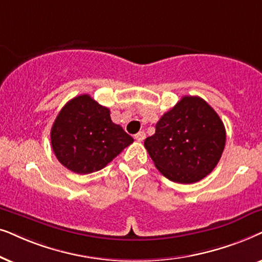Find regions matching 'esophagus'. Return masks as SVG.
Wrapping results in <instances>:
<instances>
[{
  "label": "esophagus",
  "mask_w": 262,
  "mask_h": 262,
  "mask_svg": "<svg viewBox=\"0 0 262 262\" xmlns=\"http://www.w3.org/2000/svg\"><path fill=\"white\" fill-rule=\"evenodd\" d=\"M145 138H146V134L144 133V132H139L138 134H135V140L139 141V142L144 141Z\"/></svg>",
  "instance_id": "obj_1"
}]
</instances>
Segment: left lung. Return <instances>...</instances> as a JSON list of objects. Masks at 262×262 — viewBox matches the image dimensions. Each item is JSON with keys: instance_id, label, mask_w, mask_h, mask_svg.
I'll return each mask as SVG.
<instances>
[{"instance_id": "8db88e82", "label": "left lung", "mask_w": 262, "mask_h": 262, "mask_svg": "<svg viewBox=\"0 0 262 262\" xmlns=\"http://www.w3.org/2000/svg\"><path fill=\"white\" fill-rule=\"evenodd\" d=\"M225 140V127L212 106L200 97L186 96L160 117L144 145L166 179L188 184L212 172Z\"/></svg>"}]
</instances>
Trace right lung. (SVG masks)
Returning <instances> with one entry per match:
<instances>
[{"label":"right lung","instance_id":"1","mask_svg":"<svg viewBox=\"0 0 262 262\" xmlns=\"http://www.w3.org/2000/svg\"><path fill=\"white\" fill-rule=\"evenodd\" d=\"M50 138L58 162L80 175L102 170L134 141L111 121L110 110L89 95L75 97L62 107Z\"/></svg>","mask_w":262,"mask_h":262}]
</instances>
